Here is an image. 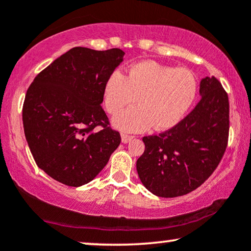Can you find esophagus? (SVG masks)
<instances>
[{
    "label": "esophagus",
    "mask_w": 251,
    "mask_h": 251,
    "mask_svg": "<svg viewBox=\"0 0 251 251\" xmlns=\"http://www.w3.org/2000/svg\"><path fill=\"white\" fill-rule=\"evenodd\" d=\"M132 138H133L132 136L125 135V133H122V135H121V140H122V143H123V144H126V143H129L130 140H131Z\"/></svg>",
    "instance_id": "1"
}]
</instances>
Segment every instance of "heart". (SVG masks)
I'll list each match as a JSON object with an SVG mask.
<instances>
[{"label":"heart","instance_id":"1","mask_svg":"<svg viewBox=\"0 0 251 251\" xmlns=\"http://www.w3.org/2000/svg\"><path fill=\"white\" fill-rule=\"evenodd\" d=\"M198 92V81L186 68H175L153 60L140 61L129 68L128 76L114 71L104 85V104L115 128L145 131L154 126L160 131L173 129L190 111Z\"/></svg>","mask_w":251,"mask_h":251}]
</instances>
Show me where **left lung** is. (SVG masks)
Masks as SVG:
<instances>
[{
	"label": "left lung",
	"instance_id": "obj_1",
	"mask_svg": "<svg viewBox=\"0 0 251 251\" xmlns=\"http://www.w3.org/2000/svg\"><path fill=\"white\" fill-rule=\"evenodd\" d=\"M201 99L173 129L144 137L137 160L144 186L156 197L176 198L201 186L221 162L229 130L228 96L217 78L200 82Z\"/></svg>",
	"mask_w": 251,
	"mask_h": 251
}]
</instances>
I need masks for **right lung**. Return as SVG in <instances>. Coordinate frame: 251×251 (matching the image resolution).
Returning a JSON list of instances; mask_svg holds the SVG:
<instances>
[{"instance_id":"obj_1","label":"right lung","mask_w":251,"mask_h":251,"mask_svg":"<svg viewBox=\"0 0 251 251\" xmlns=\"http://www.w3.org/2000/svg\"><path fill=\"white\" fill-rule=\"evenodd\" d=\"M121 49L76 47L34 78L23 107L34 160L51 178L78 187L91 181L121 143L101 108L104 85L123 61ZM97 126H102L96 130Z\"/></svg>"}]
</instances>
